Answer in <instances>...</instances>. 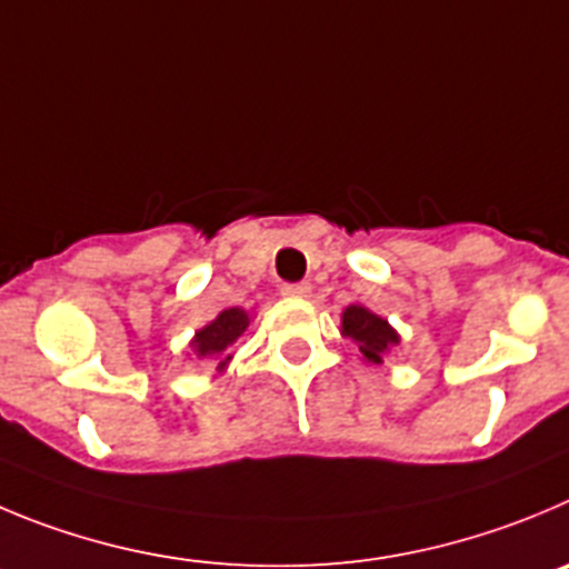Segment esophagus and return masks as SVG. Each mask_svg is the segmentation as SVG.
<instances>
[{"mask_svg": "<svg viewBox=\"0 0 569 569\" xmlns=\"http://www.w3.org/2000/svg\"><path fill=\"white\" fill-rule=\"evenodd\" d=\"M280 291H283V297H291V300H302V297L311 295V283H289Z\"/></svg>", "mask_w": 569, "mask_h": 569, "instance_id": "34e87169", "label": "esophagus"}]
</instances>
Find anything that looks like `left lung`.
Listing matches in <instances>:
<instances>
[{
	"label": "left lung",
	"instance_id": "8db88e82",
	"mask_svg": "<svg viewBox=\"0 0 569 569\" xmlns=\"http://www.w3.org/2000/svg\"><path fill=\"white\" fill-rule=\"evenodd\" d=\"M342 333L359 345V353H362L368 365H381L387 353L401 342L396 328L385 317L373 315V311L359 306V302L342 311Z\"/></svg>",
	"mask_w": 569,
	"mask_h": 569
}]
</instances>
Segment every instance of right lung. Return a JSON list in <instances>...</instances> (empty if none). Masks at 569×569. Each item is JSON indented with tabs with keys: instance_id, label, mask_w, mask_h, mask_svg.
<instances>
[{
	"instance_id": "add662e5",
	"label": "right lung",
	"mask_w": 569,
	"mask_h": 569,
	"mask_svg": "<svg viewBox=\"0 0 569 569\" xmlns=\"http://www.w3.org/2000/svg\"><path fill=\"white\" fill-rule=\"evenodd\" d=\"M249 315L243 309H224L210 326H204L201 331H196L193 353L199 359H212L216 362V370H224L230 365L232 353L230 348L236 345V339L247 331Z\"/></svg>"
}]
</instances>
